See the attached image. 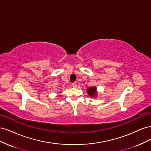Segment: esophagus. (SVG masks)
<instances>
[{
	"label": "esophagus",
	"mask_w": 151,
	"mask_h": 151,
	"mask_svg": "<svg viewBox=\"0 0 151 151\" xmlns=\"http://www.w3.org/2000/svg\"><path fill=\"white\" fill-rule=\"evenodd\" d=\"M72 87L73 88H77V84H76V83H72Z\"/></svg>",
	"instance_id": "34e87169"
}]
</instances>
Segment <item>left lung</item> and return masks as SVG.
Listing matches in <instances>:
<instances>
[{
    "label": "left lung",
    "instance_id": "1",
    "mask_svg": "<svg viewBox=\"0 0 151 151\" xmlns=\"http://www.w3.org/2000/svg\"><path fill=\"white\" fill-rule=\"evenodd\" d=\"M87 92L89 96L91 98H94L97 94V91L96 87H90V88L87 89Z\"/></svg>",
    "mask_w": 151,
    "mask_h": 151
}]
</instances>
